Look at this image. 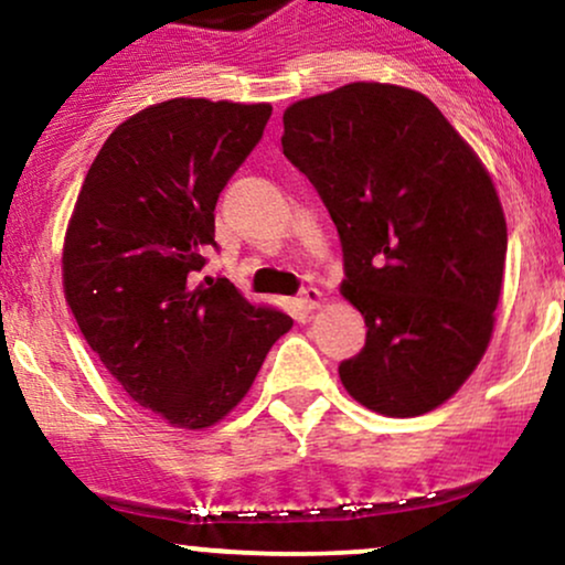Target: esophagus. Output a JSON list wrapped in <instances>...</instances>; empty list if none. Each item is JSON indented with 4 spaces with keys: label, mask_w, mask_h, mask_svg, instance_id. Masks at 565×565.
I'll return each instance as SVG.
<instances>
[{
    "label": "esophagus",
    "mask_w": 565,
    "mask_h": 565,
    "mask_svg": "<svg viewBox=\"0 0 565 565\" xmlns=\"http://www.w3.org/2000/svg\"><path fill=\"white\" fill-rule=\"evenodd\" d=\"M301 303H303V309H317L322 303V294L317 288H303L301 290Z\"/></svg>",
    "instance_id": "esophagus-1"
}]
</instances>
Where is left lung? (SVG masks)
<instances>
[{
  "mask_svg": "<svg viewBox=\"0 0 565 565\" xmlns=\"http://www.w3.org/2000/svg\"><path fill=\"white\" fill-rule=\"evenodd\" d=\"M282 124L285 158L341 237V294L367 324L341 383L373 413H430L494 330L508 224L492 179L441 110L404 86L347 84L298 99Z\"/></svg>",
  "mask_w": 565,
  "mask_h": 565,
  "instance_id": "obj_1",
  "label": "left lung"
}]
</instances>
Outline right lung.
<instances>
[{
	"instance_id": "add662e5",
	"label": "right lung",
	"mask_w": 565,
	"mask_h": 565,
	"mask_svg": "<svg viewBox=\"0 0 565 565\" xmlns=\"http://www.w3.org/2000/svg\"><path fill=\"white\" fill-rule=\"evenodd\" d=\"M271 105L177 97L105 139L63 245L65 301L89 349L137 404L209 428L248 394L288 315L230 280L195 285L216 248L218 192L256 148Z\"/></svg>"
}]
</instances>
